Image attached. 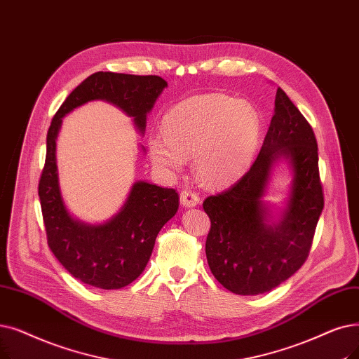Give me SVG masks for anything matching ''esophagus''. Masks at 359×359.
I'll return each mask as SVG.
<instances>
[{"instance_id": "1", "label": "esophagus", "mask_w": 359, "mask_h": 359, "mask_svg": "<svg viewBox=\"0 0 359 359\" xmlns=\"http://www.w3.org/2000/svg\"><path fill=\"white\" fill-rule=\"evenodd\" d=\"M180 201L184 207H195L199 204V195L192 189H183L180 192Z\"/></svg>"}]
</instances>
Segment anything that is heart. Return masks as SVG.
<instances>
[{
	"mask_svg": "<svg viewBox=\"0 0 359 359\" xmlns=\"http://www.w3.org/2000/svg\"><path fill=\"white\" fill-rule=\"evenodd\" d=\"M261 135L255 107L224 93L192 97L164 117V132L149 137L152 161L165 173H176L194 155L199 180L220 186L242 175L254 158Z\"/></svg>",
	"mask_w": 359,
	"mask_h": 359,
	"instance_id": "obj_1",
	"label": "heart"
}]
</instances>
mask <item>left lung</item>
<instances>
[{"label": "left lung", "instance_id": "8db88e82", "mask_svg": "<svg viewBox=\"0 0 359 359\" xmlns=\"http://www.w3.org/2000/svg\"><path fill=\"white\" fill-rule=\"evenodd\" d=\"M274 105L251 168L231 188L202 204L211 220L205 242L208 266L218 282L236 294L270 292L298 271L324 207L313 128L282 88H277ZM278 158L290 161L294 180L288 207L274 225L262 196Z\"/></svg>", "mask_w": 359, "mask_h": 359}]
</instances>
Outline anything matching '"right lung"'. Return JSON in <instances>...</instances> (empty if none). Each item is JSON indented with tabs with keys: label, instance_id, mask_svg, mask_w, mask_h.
<instances>
[{
	"label": "right lung",
	"instance_id": "1",
	"mask_svg": "<svg viewBox=\"0 0 359 359\" xmlns=\"http://www.w3.org/2000/svg\"><path fill=\"white\" fill-rule=\"evenodd\" d=\"M165 86L163 77L154 74L97 72L73 89L51 121L38 186L46 241L61 266L86 285L120 289L141 276L158 231L179 208V194L176 189L136 182L111 220L100 226L76 220L67 211L58 186L55 139L61 118L88 101L104 100L133 117L135 126L144 133L147 114Z\"/></svg>",
	"mask_w": 359,
	"mask_h": 359
}]
</instances>
